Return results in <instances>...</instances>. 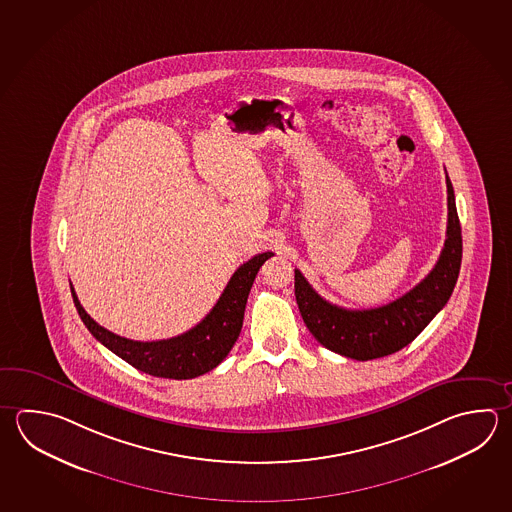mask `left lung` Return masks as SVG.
<instances>
[{"label": "left lung", "mask_w": 512, "mask_h": 512, "mask_svg": "<svg viewBox=\"0 0 512 512\" xmlns=\"http://www.w3.org/2000/svg\"><path fill=\"white\" fill-rule=\"evenodd\" d=\"M445 183L449 213L444 250L431 273L400 299L380 308H340L322 299L304 275L295 270L300 315L324 348L355 360L387 357L411 344L447 304L462 264V228L449 175Z\"/></svg>", "instance_id": "8db88e82"}]
</instances>
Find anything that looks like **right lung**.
I'll list each match as a JSON object with an SVG mask.
<instances>
[{
    "label": "right lung",
    "mask_w": 512,
    "mask_h": 512,
    "mask_svg": "<svg viewBox=\"0 0 512 512\" xmlns=\"http://www.w3.org/2000/svg\"><path fill=\"white\" fill-rule=\"evenodd\" d=\"M270 257H273L271 251L259 253L239 266V270L233 273L232 279L226 284L217 304L195 328L179 337L155 342H137L119 337L99 326L81 306L72 284L70 291L83 324L105 348L123 358L130 366L152 377L186 380L212 371L232 351L233 344L241 333L244 309L253 280L262 264Z\"/></svg>",
    "instance_id": "add662e5"
}]
</instances>
